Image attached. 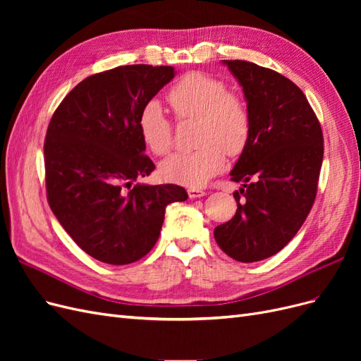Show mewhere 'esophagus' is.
<instances>
[{
	"instance_id": "1",
	"label": "esophagus",
	"mask_w": 361,
	"mask_h": 361,
	"mask_svg": "<svg viewBox=\"0 0 361 361\" xmlns=\"http://www.w3.org/2000/svg\"><path fill=\"white\" fill-rule=\"evenodd\" d=\"M207 192L204 190H199V188H190L188 190V195L190 199H199V197H204Z\"/></svg>"
}]
</instances>
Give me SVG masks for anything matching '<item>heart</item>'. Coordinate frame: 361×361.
Masks as SVG:
<instances>
[{"label": "heart", "instance_id": "heart-1", "mask_svg": "<svg viewBox=\"0 0 361 361\" xmlns=\"http://www.w3.org/2000/svg\"><path fill=\"white\" fill-rule=\"evenodd\" d=\"M178 122L195 120L192 152L174 154L161 164L164 179L185 187H202L224 167L228 157L243 154L251 134L247 101L227 90L223 80L203 72L185 73L167 93ZM138 133L149 152L164 157L173 147V123L158 102L150 101L140 110Z\"/></svg>", "mask_w": 361, "mask_h": 361}]
</instances>
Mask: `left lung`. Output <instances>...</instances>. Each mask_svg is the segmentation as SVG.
Here are the masks:
<instances>
[{"instance_id": "left-lung-1", "label": "left lung", "mask_w": 361, "mask_h": 361, "mask_svg": "<svg viewBox=\"0 0 361 361\" xmlns=\"http://www.w3.org/2000/svg\"><path fill=\"white\" fill-rule=\"evenodd\" d=\"M241 82L251 114L250 140L231 173L243 182L231 221L215 241L238 262L274 256L297 235L318 192L324 137L318 117L297 84L244 60H224Z\"/></svg>"}]
</instances>
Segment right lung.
I'll list each match as a JSON object with an SVG mask.
<instances>
[{"mask_svg": "<svg viewBox=\"0 0 361 361\" xmlns=\"http://www.w3.org/2000/svg\"><path fill=\"white\" fill-rule=\"evenodd\" d=\"M174 76L171 66L128 64L87 76L66 94L47 129V199L81 250L128 265L157 244L179 185H141L155 164L145 154L140 110Z\"/></svg>", "mask_w": 361, "mask_h": 361, "instance_id": "obj_1", "label": "right lung"}]
</instances>
